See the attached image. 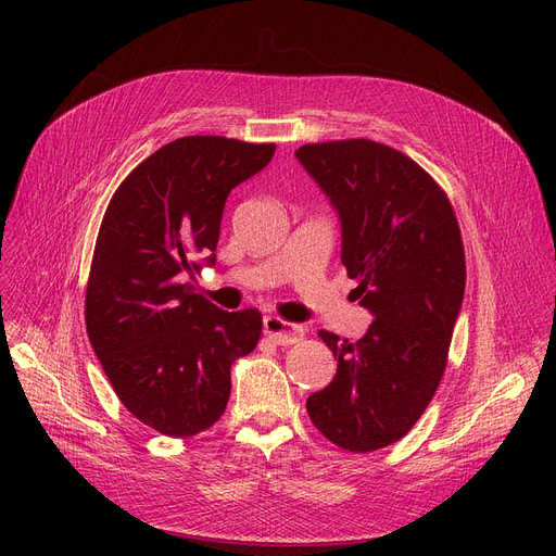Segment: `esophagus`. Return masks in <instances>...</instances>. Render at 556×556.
<instances>
[{"instance_id":"obj_1","label":"esophagus","mask_w":556,"mask_h":556,"mask_svg":"<svg viewBox=\"0 0 556 556\" xmlns=\"http://www.w3.org/2000/svg\"><path fill=\"white\" fill-rule=\"evenodd\" d=\"M263 333L266 338H270L275 344H295L304 338V329L300 325L286 323V319L277 317V315H268L263 317Z\"/></svg>"}]
</instances>
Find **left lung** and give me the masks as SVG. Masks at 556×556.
Listing matches in <instances>:
<instances>
[{
  "instance_id": "8db88e82",
  "label": "left lung",
  "mask_w": 556,
  "mask_h": 556,
  "mask_svg": "<svg viewBox=\"0 0 556 556\" xmlns=\"http://www.w3.org/2000/svg\"><path fill=\"white\" fill-rule=\"evenodd\" d=\"M295 155L338 210L342 266L374 315L356 342L317 333L338 371L306 410L344 451L386 448L419 421L448 363L466 283L459 225L432 175L386 143H304Z\"/></svg>"
}]
</instances>
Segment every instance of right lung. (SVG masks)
Here are the masks:
<instances>
[{
    "instance_id": "obj_1",
    "label": "right lung",
    "mask_w": 556,
    "mask_h": 556,
    "mask_svg": "<svg viewBox=\"0 0 556 556\" xmlns=\"http://www.w3.org/2000/svg\"><path fill=\"white\" fill-rule=\"evenodd\" d=\"M275 143L180 137L114 191L85 290V327L108 381L141 424L166 437L212 428L227 407L231 363L256 346V308L227 313L195 293L193 261H216L229 191Z\"/></svg>"
}]
</instances>
